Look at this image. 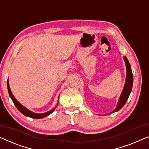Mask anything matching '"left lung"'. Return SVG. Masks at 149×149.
I'll return each instance as SVG.
<instances>
[{
    "instance_id": "1",
    "label": "left lung",
    "mask_w": 149,
    "mask_h": 149,
    "mask_svg": "<svg viewBox=\"0 0 149 149\" xmlns=\"http://www.w3.org/2000/svg\"><path fill=\"white\" fill-rule=\"evenodd\" d=\"M124 60L126 63V82L125 85H124V87L123 89V92H122L121 96L120 97V100L118 102V104L117 107L116 108L113 112H111L114 113L115 112H117L121 109L123 107L124 104L126 102L128 97L130 96V92L132 91V84H133V75L132 72L131 70V67H130V65L128 62L127 58L126 57H124Z\"/></svg>"
}]
</instances>
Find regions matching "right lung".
I'll list each match as a JSON object with an SVG mask.
<instances>
[{"mask_svg":"<svg viewBox=\"0 0 149 149\" xmlns=\"http://www.w3.org/2000/svg\"><path fill=\"white\" fill-rule=\"evenodd\" d=\"M7 88H8V94H9V96L10 97V98L12 99V100L13 102V103L16 106L18 110H19L20 112H21L22 114L25 115L26 116H28V117H30V118H35V119H40V118H43L45 117V116H47L49 115L52 114V113L53 112V111L55 110V108H57V106L55 108H53L52 110L49 111L47 112H45V113H43V114H36V113H34L31 112V111L29 110L28 109H26V108L24 107L23 106H22L21 104H20L19 102H18L16 98H15V96H13V94H12V92H11V90L10 89V86H9V83H8V80L7 81ZM57 105H58V104H57Z\"/></svg>","mask_w":149,"mask_h":149,"instance_id":"1","label":"right lung"}]
</instances>
